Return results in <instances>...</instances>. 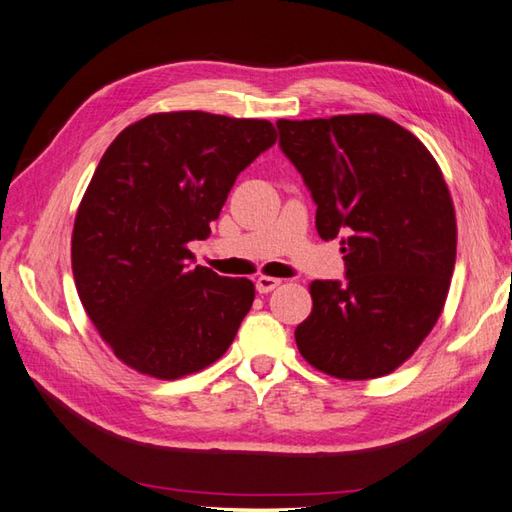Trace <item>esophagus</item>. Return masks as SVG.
I'll return each mask as SVG.
<instances>
[{
	"mask_svg": "<svg viewBox=\"0 0 512 512\" xmlns=\"http://www.w3.org/2000/svg\"><path fill=\"white\" fill-rule=\"evenodd\" d=\"M277 285H281V279H277V277H264V275H261L255 281V288H257L259 294H268V292L275 290Z\"/></svg>",
	"mask_w": 512,
	"mask_h": 512,
	"instance_id": "esophagus-1",
	"label": "esophagus"
}]
</instances>
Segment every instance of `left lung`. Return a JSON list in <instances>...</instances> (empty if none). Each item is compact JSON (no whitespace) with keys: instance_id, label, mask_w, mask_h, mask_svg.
I'll return each mask as SVG.
<instances>
[{"instance_id":"1","label":"left lung","mask_w":512,"mask_h":512,"mask_svg":"<svg viewBox=\"0 0 512 512\" xmlns=\"http://www.w3.org/2000/svg\"><path fill=\"white\" fill-rule=\"evenodd\" d=\"M279 146L316 202V231L340 237L347 281H312L296 327L303 358L338 379L395 371L430 334L456 264V213L441 168L388 117L279 120Z\"/></svg>"}]
</instances>
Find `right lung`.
Masks as SVG:
<instances>
[{"label":"right lung","instance_id":"obj_1","mask_svg":"<svg viewBox=\"0 0 512 512\" xmlns=\"http://www.w3.org/2000/svg\"><path fill=\"white\" fill-rule=\"evenodd\" d=\"M268 120L154 113L106 148L76 213L71 270L95 329L135 371L178 379L222 358L255 299L196 266L237 174L275 146Z\"/></svg>","mask_w":512,"mask_h":512}]
</instances>
